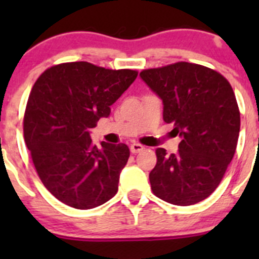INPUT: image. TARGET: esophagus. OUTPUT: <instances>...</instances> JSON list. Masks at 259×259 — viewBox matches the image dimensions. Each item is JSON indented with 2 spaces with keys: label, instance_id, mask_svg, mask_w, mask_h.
<instances>
[{
  "label": "esophagus",
  "instance_id": "1",
  "mask_svg": "<svg viewBox=\"0 0 259 259\" xmlns=\"http://www.w3.org/2000/svg\"><path fill=\"white\" fill-rule=\"evenodd\" d=\"M144 150V146L142 144H132L130 145V151H132L133 154H138L140 153V151Z\"/></svg>",
  "mask_w": 259,
  "mask_h": 259
}]
</instances>
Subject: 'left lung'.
<instances>
[{"label":"left lung","mask_w":259,"mask_h":259,"mask_svg":"<svg viewBox=\"0 0 259 259\" xmlns=\"http://www.w3.org/2000/svg\"><path fill=\"white\" fill-rule=\"evenodd\" d=\"M140 77L161 99L164 121L182 138L178 153L156 149L151 190L176 205L202 202L236 153L241 114L233 89L219 72L190 62L143 70Z\"/></svg>","instance_id":"left-lung-1"}]
</instances>
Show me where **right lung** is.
<instances>
[{
	"label": "right lung",
	"mask_w": 259,
	"mask_h": 259,
	"mask_svg": "<svg viewBox=\"0 0 259 259\" xmlns=\"http://www.w3.org/2000/svg\"><path fill=\"white\" fill-rule=\"evenodd\" d=\"M134 70H109L86 61L46 70L33 85L23 117L25 143L48 190L76 209H91L117 192L130 150L93 144L91 127L134 82Z\"/></svg>",
	"instance_id": "add662e5"
}]
</instances>
